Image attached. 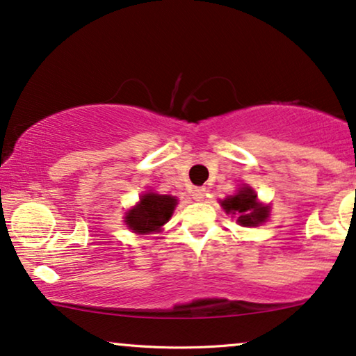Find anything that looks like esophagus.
<instances>
[{
  "mask_svg": "<svg viewBox=\"0 0 356 356\" xmlns=\"http://www.w3.org/2000/svg\"><path fill=\"white\" fill-rule=\"evenodd\" d=\"M205 192H207L205 187H195L192 191V197L195 198V200H202V198L205 197Z\"/></svg>",
  "mask_w": 356,
  "mask_h": 356,
  "instance_id": "esophagus-1",
  "label": "esophagus"
}]
</instances>
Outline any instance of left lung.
<instances>
[{
	"instance_id": "obj_1",
	"label": "left lung",
	"mask_w": 356,
	"mask_h": 356,
	"mask_svg": "<svg viewBox=\"0 0 356 356\" xmlns=\"http://www.w3.org/2000/svg\"><path fill=\"white\" fill-rule=\"evenodd\" d=\"M226 213L239 215L238 221L244 226H259L268 216V208L257 203V195L252 188L243 187L233 197H227L221 202Z\"/></svg>"
}]
</instances>
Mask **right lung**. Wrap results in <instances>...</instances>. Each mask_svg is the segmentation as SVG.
<instances>
[{
  "mask_svg": "<svg viewBox=\"0 0 356 356\" xmlns=\"http://www.w3.org/2000/svg\"><path fill=\"white\" fill-rule=\"evenodd\" d=\"M175 197L158 195V193H146L141 197L138 205L130 210L125 216V222L130 229L138 234H148L159 231V227L169 221L175 208Z\"/></svg>",
  "mask_w": 356,
  "mask_h": 356,
  "instance_id": "1",
  "label": "right lung"
}]
</instances>
